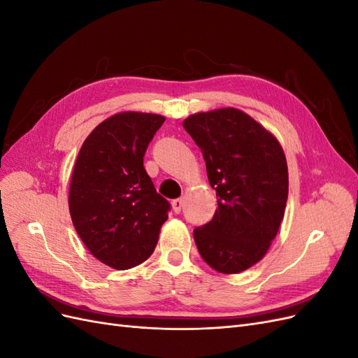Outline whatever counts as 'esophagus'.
<instances>
[{
	"mask_svg": "<svg viewBox=\"0 0 358 358\" xmlns=\"http://www.w3.org/2000/svg\"><path fill=\"white\" fill-rule=\"evenodd\" d=\"M171 208H173V210H175L176 213H179L182 210V208H183V200L182 199H175V200L171 201Z\"/></svg>",
	"mask_w": 358,
	"mask_h": 358,
	"instance_id": "1",
	"label": "esophagus"
}]
</instances>
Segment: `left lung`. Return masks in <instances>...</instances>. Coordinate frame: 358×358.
Instances as JSON below:
<instances>
[{
	"label": "left lung",
	"instance_id": "left-lung-1",
	"mask_svg": "<svg viewBox=\"0 0 358 358\" xmlns=\"http://www.w3.org/2000/svg\"><path fill=\"white\" fill-rule=\"evenodd\" d=\"M183 128L200 148L218 209L194 230L201 258L224 275L267 254L282 222L288 166L278 138L245 112L224 107L188 116Z\"/></svg>",
	"mask_w": 358,
	"mask_h": 358
}]
</instances>
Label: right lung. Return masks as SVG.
<instances>
[{
	"mask_svg": "<svg viewBox=\"0 0 358 358\" xmlns=\"http://www.w3.org/2000/svg\"><path fill=\"white\" fill-rule=\"evenodd\" d=\"M164 116L121 112L104 119L76 158L69 208L76 231L106 266L127 270L152 255L170 203L143 167Z\"/></svg>",
	"mask_w": 358,
	"mask_h": 358,
	"instance_id": "obj_1",
	"label": "right lung"
}]
</instances>
